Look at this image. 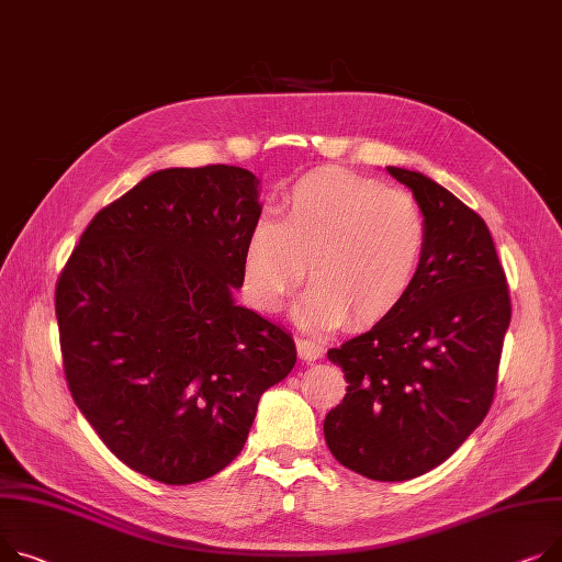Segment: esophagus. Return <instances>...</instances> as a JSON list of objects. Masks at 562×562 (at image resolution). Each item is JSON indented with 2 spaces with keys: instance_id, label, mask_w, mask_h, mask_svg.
<instances>
[{
  "instance_id": "obj_1",
  "label": "esophagus",
  "mask_w": 562,
  "mask_h": 562,
  "mask_svg": "<svg viewBox=\"0 0 562 562\" xmlns=\"http://www.w3.org/2000/svg\"><path fill=\"white\" fill-rule=\"evenodd\" d=\"M295 350H297V357H301L303 361L312 363L316 359H321L325 355V346L321 341H312V339H295Z\"/></svg>"
}]
</instances>
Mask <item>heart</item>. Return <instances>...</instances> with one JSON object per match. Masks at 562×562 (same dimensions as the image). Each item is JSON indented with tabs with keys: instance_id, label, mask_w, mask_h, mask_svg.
<instances>
[{
	"instance_id": "obj_1",
	"label": "heart",
	"mask_w": 562,
	"mask_h": 562,
	"mask_svg": "<svg viewBox=\"0 0 562 562\" xmlns=\"http://www.w3.org/2000/svg\"><path fill=\"white\" fill-rule=\"evenodd\" d=\"M427 250L418 201L375 178L316 169L282 196L278 218H259L241 255L244 291L261 312H278L293 286L295 318L329 329L350 316L372 325L393 316L414 291Z\"/></svg>"
}]
</instances>
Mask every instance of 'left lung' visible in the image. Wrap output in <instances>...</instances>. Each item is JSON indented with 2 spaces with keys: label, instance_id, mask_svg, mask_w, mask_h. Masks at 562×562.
Wrapping results in <instances>:
<instances>
[{
  "label": "left lung",
  "instance_id": "obj_1",
  "mask_svg": "<svg viewBox=\"0 0 562 562\" xmlns=\"http://www.w3.org/2000/svg\"><path fill=\"white\" fill-rule=\"evenodd\" d=\"M386 171L425 214L423 269L393 316L327 352L348 393L323 431L341 465L406 481L450 459L488 414L510 297L485 221L425 173Z\"/></svg>",
  "mask_w": 562,
  "mask_h": 562
}]
</instances>
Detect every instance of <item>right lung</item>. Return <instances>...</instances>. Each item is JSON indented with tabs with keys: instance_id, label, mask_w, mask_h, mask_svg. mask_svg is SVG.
I'll return each instance as SVG.
<instances>
[{
	"instance_id": "add662e5",
	"label": "right lung",
	"mask_w": 562,
	"mask_h": 562,
	"mask_svg": "<svg viewBox=\"0 0 562 562\" xmlns=\"http://www.w3.org/2000/svg\"><path fill=\"white\" fill-rule=\"evenodd\" d=\"M259 214L248 169H160L90 221L58 278L69 393L144 476L187 485L233 463L295 363L291 334L233 295Z\"/></svg>"
}]
</instances>
